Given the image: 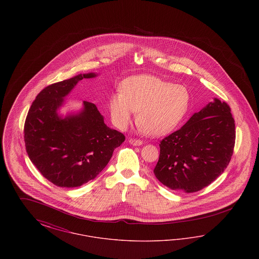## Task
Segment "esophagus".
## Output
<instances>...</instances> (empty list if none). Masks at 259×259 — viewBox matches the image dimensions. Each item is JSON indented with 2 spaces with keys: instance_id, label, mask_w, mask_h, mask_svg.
I'll use <instances>...</instances> for the list:
<instances>
[{
  "instance_id": "34e87169",
  "label": "esophagus",
  "mask_w": 259,
  "mask_h": 259,
  "mask_svg": "<svg viewBox=\"0 0 259 259\" xmlns=\"http://www.w3.org/2000/svg\"><path fill=\"white\" fill-rule=\"evenodd\" d=\"M129 143L133 146H141L143 144V141L140 139H135V138H130Z\"/></svg>"
}]
</instances>
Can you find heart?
I'll return each mask as SVG.
<instances>
[{
    "label": "heart",
    "mask_w": 259,
    "mask_h": 259,
    "mask_svg": "<svg viewBox=\"0 0 259 259\" xmlns=\"http://www.w3.org/2000/svg\"><path fill=\"white\" fill-rule=\"evenodd\" d=\"M119 89L120 93L111 94L108 103L113 124L125 129L135 111L139 127L153 137L172 132L184 120L191 104L187 87L154 75L129 77L122 81Z\"/></svg>",
    "instance_id": "1"
}]
</instances>
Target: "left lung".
Here are the masks:
<instances>
[{
  "mask_svg": "<svg viewBox=\"0 0 259 259\" xmlns=\"http://www.w3.org/2000/svg\"><path fill=\"white\" fill-rule=\"evenodd\" d=\"M235 139V120L229 105L214 99L181 129L161 141L153 172L172 190L199 191L226 169L233 155Z\"/></svg>",
  "mask_w": 259,
  "mask_h": 259,
  "instance_id": "1",
  "label": "left lung"
}]
</instances>
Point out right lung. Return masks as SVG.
Masks as SVG:
<instances>
[{"instance_id": "obj_1", "label": "right lung", "mask_w": 259, "mask_h": 259, "mask_svg": "<svg viewBox=\"0 0 259 259\" xmlns=\"http://www.w3.org/2000/svg\"><path fill=\"white\" fill-rule=\"evenodd\" d=\"M78 74L45 87L32 103L24 124L26 151L39 172L53 185L76 187L95 179L125 136L109 128L95 104L84 101L78 114L61 118L57 109L82 78Z\"/></svg>"}]
</instances>
